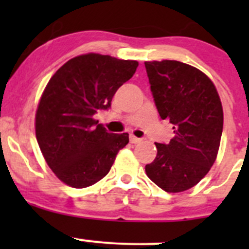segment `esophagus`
<instances>
[{"label": "esophagus", "mask_w": 249, "mask_h": 249, "mask_svg": "<svg viewBox=\"0 0 249 249\" xmlns=\"http://www.w3.org/2000/svg\"><path fill=\"white\" fill-rule=\"evenodd\" d=\"M130 142H131V143H140V142H142V139H139V137L134 136V135H130Z\"/></svg>", "instance_id": "obj_1"}]
</instances>
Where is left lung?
Segmentation results:
<instances>
[{
  "label": "left lung",
  "instance_id": "obj_1",
  "mask_svg": "<svg viewBox=\"0 0 249 249\" xmlns=\"http://www.w3.org/2000/svg\"><path fill=\"white\" fill-rule=\"evenodd\" d=\"M144 65L158 112L175 132L169 143H155L157 158L145 165V173L165 192H184L214 164L223 132L222 102L212 80L190 65L175 60Z\"/></svg>",
  "mask_w": 249,
  "mask_h": 249
}]
</instances>
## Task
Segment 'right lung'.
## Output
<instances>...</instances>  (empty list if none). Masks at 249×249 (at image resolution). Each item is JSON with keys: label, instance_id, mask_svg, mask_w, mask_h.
<instances>
[{"label": "right lung", "instance_id": "obj_1", "mask_svg": "<svg viewBox=\"0 0 249 249\" xmlns=\"http://www.w3.org/2000/svg\"><path fill=\"white\" fill-rule=\"evenodd\" d=\"M139 62L79 55L50 78L36 112V137L48 166L65 184L87 188L109 172L129 134L108 132L94 115L108 109Z\"/></svg>", "mask_w": 249, "mask_h": 249}]
</instances>
